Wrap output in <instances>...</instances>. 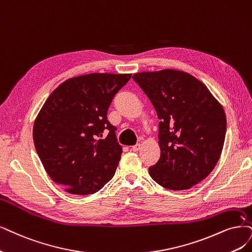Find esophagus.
I'll return each mask as SVG.
<instances>
[{
    "mask_svg": "<svg viewBox=\"0 0 252 252\" xmlns=\"http://www.w3.org/2000/svg\"><path fill=\"white\" fill-rule=\"evenodd\" d=\"M140 147H141V144H140V143H137L136 145L132 146V150H133L134 152H138L139 150H140Z\"/></svg>",
    "mask_w": 252,
    "mask_h": 252,
    "instance_id": "esophagus-1",
    "label": "esophagus"
}]
</instances>
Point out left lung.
<instances>
[{
    "instance_id": "1",
    "label": "left lung",
    "mask_w": 252,
    "mask_h": 252,
    "mask_svg": "<svg viewBox=\"0 0 252 252\" xmlns=\"http://www.w3.org/2000/svg\"><path fill=\"white\" fill-rule=\"evenodd\" d=\"M133 79L154 105L161 156L148 171L162 187L187 190L212 172L220 159L226 116L208 87L176 69L137 72Z\"/></svg>"
}]
</instances>
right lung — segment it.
I'll use <instances>...</instances> for the list:
<instances>
[{
  "mask_svg": "<svg viewBox=\"0 0 252 252\" xmlns=\"http://www.w3.org/2000/svg\"><path fill=\"white\" fill-rule=\"evenodd\" d=\"M132 73L93 72L61 83L45 100L33 126L44 169L64 191L88 195L114 176L123 148L107 120L114 95ZM107 129L105 139H99Z\"/></svg>",
  "mask_w": 252,
  "mask_h": 252,
  "instance_id": "right-lung-1",
  "label": "right lung"
}]
</instances>
